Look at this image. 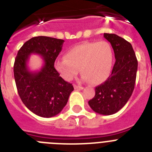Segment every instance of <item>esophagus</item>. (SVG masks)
Returning <instances> with one entry per match:
<instances>
[{
    "label": "esophagus",
    "mask_w": 152,
    "mask_h": 152,
    "mask_svg": "<svg viewBox=\"0 0 152 152\" xmlns=\"http://www.w3.org/2000/svg\"><path fill=\"white\" fill-rule=\"evenodd\" d=\"M74 88H75V90H83L84 88L83 87H80V86H77V85H74Z\"/></svg>",
    "instance_id": "1"
}]
</instances>
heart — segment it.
<instances>
[{
    "label": "heart",
    "instance_id": "1",
    "mask_svg": "<svg viewBox=\"0 0 152 152\" xmlns=\"http://www.w3.org/2000/svg\"><path fill=\"white\" fill-rule=\"evenodd\" d=\"M113 61V52L110 44L100 41L84 42L72 47L66 52L65 58L56 60L55 67L66 80H72L80 68L83 80L97 84L109 77Z\"/></svg>",
    "mask_w": 152,
    "mask_h": 152
}]
</instances>
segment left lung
Wrapping results in <instances>:
<instances>
[{"instance_id": "1", "label": "left lung", "mask_w": 152, "mask_h": 152, "mask_svg": "<svg viewBox=\"0 0 152 152\" xmlns=\"http://www.w3.org/2000/svg\"><path fill=\"white\" fill-rule=\"evenodd\" d=\"M115 54L112 73L105 82L95 88V96L88 104L95 113L112 115L128 102L135 88L138 61L129 42L116 34L104 33Z\"/></svg>"}]
</instances>
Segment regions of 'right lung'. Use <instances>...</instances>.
Segmentation results:
<instances>
[{
    "instance_id": "obj_1",
    "label": "right lung",
    "mask_w": 152,
    "mask_h": 152,
    "mask_svg": "<svg viewBox=\"0 0 152 152\" xmlns=\"http://www.w3.org/2000/svg\"><path fill=\"white\" fill-rule=\"evenodd\" d=\"M64 42L48 36L33 37L23 45L15 58L13 73L19 96L31 112L41 117L58 115L74 91L72 84L61 78L54 67ZM32 54L43 58L39 71H30L28 67Z\"/></svg>"
}]
</instances>
